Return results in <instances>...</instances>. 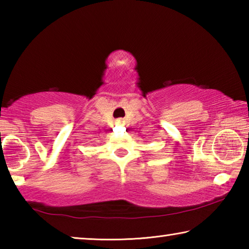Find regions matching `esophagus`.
I'll list each match as a JSON object with an SVG mask.
<instances>
[{"label": "esophagus", "mask_w": 249, "mask_h": 249, "mask_svg": "<svg viewBox=\"0 0 249 249\" xmlns=\"http://www.w3.org/2000/svg\"><path fill=\"white\" fill-rule=\"evenodd\" d=\"M116 124H117V125H122V124H123V121H121V120H119V121H117V122H116Z\"/></svg>", "instance_id": "34e87169"}]
</instances>
